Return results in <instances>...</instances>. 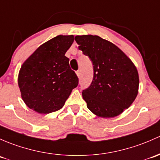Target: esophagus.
<instances>
[{"instance_id":"obj_1","label":"esophagus","mask_w":160,"mask_h":160,"mask_svg":"<svg viewBox=\"0 0 160 160\" xmlns=\"http://www.w3.org/2000/svg\"><path fill=\"white\" fill-rule=\"evenodd\" d=\"M76 75H77V76L78 77V78H80V76H81V73H80V71H79V70L76 71Z\"/></svg>"}]
</instances>
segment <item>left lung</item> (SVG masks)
I'll return each mask as SVG.
<instances>
[{
    "mask_svg": "<svg viewBox=\"0 0 160 160\" xmlns=\"http://www.w3.org/2000/svg\"><path fill=\"white\" fill-rule=\"evenodd\" d=\"M75 42L92 62L91 85L82 92L87 107L102 118H113L132 104L139 91L136 67L122 51L97 35H77Z\"/></svg>",
    "mask_w": 160,
    "mask_h": 160,
    "instance_id": "left-lung-1",
    "label": "left lung"
}]
</instances>
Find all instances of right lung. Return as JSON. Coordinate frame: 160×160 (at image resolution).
Segmentation results:
<instances>
[{
	"instance_id": "obj_1",
	"label": "right lung",
	"mask_w": 160,
	"mask_h": 160,
	"mask_svg": "<svg viewBox=\"0 0 160 160\" xmlns=\"http://www.w3.org/2000/svg\"><path fill=\"white\" fill-rule=\"evenodd\" d=\"M73 35H58L39 46L23 63L18 86L23 101L31 109L48 114L61 109L78 78L65 56Z\"/></svg>"
}]
</instances>
